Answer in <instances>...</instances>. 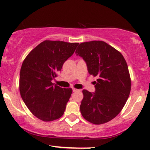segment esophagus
<instances>
[{"label":"esophagus","instance_id":"34e87169","mask_svg":"<svg viewBox=\"0 0 150 150\" xmlns=\"http://www.w3.org/2000/svg\"><path fill=\"white\" fill-rule=\"evenodd\" d=\"M77 91H79L78 89H75V88H73V92H77Z\"/></svg>","mask_w":150,"mask_h":150}]
</instances>
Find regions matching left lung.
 <instances>
[{
	"label": "left lung",
	"mask_w": 150,
	"mask_h": 150,
	"mask_svg": "<svg viewBox=\"0 0 150 150\" xmlns=\"http://www.w3.org/2000/svg\"><path fill=\"white\" fill-rule=\"evenodd\" d=\"M83 58L88 73L97 77L95 92L83 89L80 112L90 123H107L120 112L131 89L128 65L123 55L102 41L84 42L75 51Z\"/></svg>",
	"instance_id": "obj_1"
}]
</instances>
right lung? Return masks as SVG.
Wrapping results in <instances>:
<instances>
[{"label": "right lung", "mask_w": 150, "mask_h": 150, "mask_svg": "<svg viewBox=\"0 0 150 150\" xmlns=\"http://www.w3.org/2000/svg\"><path fill=\"white\" fill-rule=\"evenodd\" d=\"M78 44L46 40L36 46L22 63L20 95L32 114L43 121L56 120L64 113L73 90L62 88L51 81Z\"/></svg>", "instance_id": "1"}]
</instances>
